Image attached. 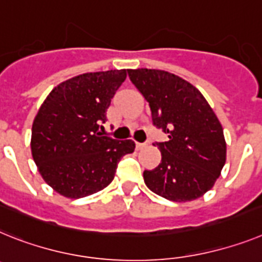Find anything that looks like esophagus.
Here are the masks:
<instances>
[{"label":"esophagus","instance_id":"obj_1","mask_svg":"<svg viewBox=\"0 0 262 262\" xmlns=\"http://www.w3.org/2000/svg\"><path fill=\"white\" fill-rule=\"evenodd\" d=\"M146 146H147L146 143H138V142H136V148H138V149L144 148V147H146Z\"/></svg>","mask_w":262,"mask_h":262}]
</instances>
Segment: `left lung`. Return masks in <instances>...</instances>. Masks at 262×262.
Wrapping results in <instances>:
<instances>
[{"instance_id": "1", "label": "left lung", "mask_w": 262, "mask_h": 262, "mask_svg": "<svg viewBox=\"0 0 262 262\" xmlns=\"http://www.w3.org/2000/svg\"><path fill=\"white\" fill-rule=\"evenodd\" d=\"M127 71L149 103L154 124L168 134V142L154 143L162 162L143 172L144 183L167 200L199 199L213 187L227 160L220 120L203 94L175 74L155 69Z\"/></svg>"}]
</instances>
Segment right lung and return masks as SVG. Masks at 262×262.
Wrapping results in <instances>:
<instances>
[{"instance_id":"add662e5","label":"right lung","mask_w":262,"mask_h":262,"mask_svg":"<svg viewBox=\"0 0 262 262\" xmlns=\"http://www.w3.org/2000/svg\"><path fill=\"white\" fill-rule=\"evenodd\" d=\"M126 70L80 74L54 87L31 128V155L42 179L59 195L79 199L106 188L131 139L102 136V123Z\"/></svg>"}]
</instances>
